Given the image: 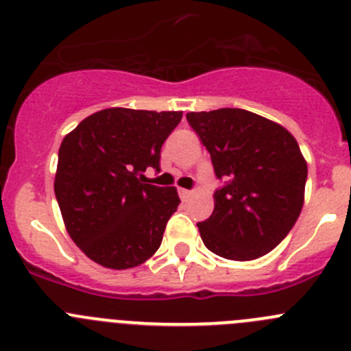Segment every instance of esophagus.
<instances>
[{
	"mask_svg": "<svg viewBox=\"0 0 351 351\" xmlns=\"http://www.w3.org/2000/svg\"><path fill=\"white\" fill-rule=\"evenodd\" d=\"M178 194L182 199H186V197H191L192 191H186V189H178Z\"/></svg>",
	"mask_w": 351,
	"mask_h": 351,
	"instance_id": "esophagus-1",
	"label": "esophagus"
}]
</instances>
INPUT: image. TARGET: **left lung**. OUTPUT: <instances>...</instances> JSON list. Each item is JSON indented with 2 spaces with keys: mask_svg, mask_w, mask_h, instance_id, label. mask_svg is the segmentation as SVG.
<instances>
[{
  "mask_svg": "<svg viewBox=\"0 0 351 351\" xmlns=\"http://www.w3.org/2000/svg\"><path fill=\"white\" fill-rule=\"evenodd\" d=\"M211 156L215 209L197 223L204 245L227 260L270 253L296 223L304 201L306 160L286 128L244 109L189 112Z\"/></svg>",
  "mask_w": 351,
  "mask_h": 351,
  "instance_id": "left-lung-1",
  "label": "left lung"
}]
</instances>
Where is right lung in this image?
<instances>
[{
	"mask_svg": "<svg viewBox=\"0 0 351 351\" xmlns=\"http://www.w3.org/2000/svg\"><path fill=\"white\" fill-rule=\"evenodd\" d=\"M182 112L112 107L72 130L58 149L55 197L71 239L114 270L138 267L159 250L180 204L175 186L145 183Z\"/></svg>",
	"mask_w": 351,
	"mask_h": 351,
	"instance_id": "1",
	"label": "right lung"
}]
</instances>
